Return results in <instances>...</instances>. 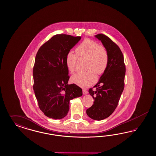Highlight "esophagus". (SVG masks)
Returning a JSON list of instances; mask_svg holds the SVG:
<instances>
[{"label":"esophagus","instance_id":"1","mask_svg":"<svg viewBox=\"0 0 156 156\" xmlns=\"http://www.w3.org/2000/svg\"><path fill=\"white\" fill-rule=\"evenodd\" d=\"M82 91H83V94L84 95L87 94V93H88V92H87V91L86 90H82Z\"/></svg>","mask_w":156,"mask_h":156}]
</instances>
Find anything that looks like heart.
<instances>
[{"instance_id": "obj_1", "label": "heart", "mask_w": 156, "mask_h": 156, "mask_svg": "<svg viewBox=\"0 0 156 156\" xmlns=\"http://www.w3.org/2000/svg\"><path fill=\"white\" fill-rule=\"evenodd\" d=\"M76 54L68 52L66 63L69 71L73 74L76 70V63L78 57L87 59L86 69L88 71L78 73L71 76V82L82 88H86L97 80L96 73L101 75L106 71L109 63V54L104 45L93 40L85 39L76 49Z\"/></svg>"}]
</instances>
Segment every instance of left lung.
<instances>
[{
    "instance_id": "8db88e82",
    "label": "left lung",
    "mask_w": 156,
    "mask_h": 156,
    "mask_svg": "<svg viewBox=\"0 0 156 156\" xmlns=\"http://www.w3.org/2000/svg\"><path fill=\"white\" fill-rule=\"evenodd\" d=\"M106 48L109 54V63L106 71L98 82L89 92L94 99V104L86 110L90 118L101 121L109 117L118 105L124 89L126 68L122 52L119 47L106 35H95Z\"/></svg>"
}]
</instances>
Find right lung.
<instances>
[{"mask_svg":"<svg viewBox=\"0 0 156 156\" xmlns=\"http://www.w3.org/2000/svg\"><path fill=\"white\" fill-rule=\"evenodd\" d=\"M80 39L57 34L44 43L36 55L34 91L39 109L49 118H64L69 112L70 101L82 95L79 86L68 84L70 76L66 63L67 54Z\"/></svg>","mask_w":156,"mask_h":156,"instance_id":"obj_1","label":"right lung"}]
</instances>
